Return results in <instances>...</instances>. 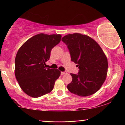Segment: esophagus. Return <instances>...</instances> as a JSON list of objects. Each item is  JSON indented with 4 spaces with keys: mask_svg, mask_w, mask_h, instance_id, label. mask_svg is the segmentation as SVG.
I'll return each instance as SVG.
<instances>
[{
    "mask_svg": "<svg viewBox=\"0 0 125 125\" xmlns=\"http://www.w3.org/2000/svg\"><path fill=\"white\" fill-rule=\"evenodd\" d=\"M67 73L66 72H61V75H64V74H67Z\"/></svg>",
    "mask_w": 125,
    "mask_h": 125,
    "instance_id": "obj_1",
    "label": "esophagus"
}]
</instances>
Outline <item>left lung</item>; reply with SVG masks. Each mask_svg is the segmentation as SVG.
Here are the masks:
<instances>
[{
  "instance_id": "1",
  "label": "left lung",
  "mask_w": 125,
  "mask_h": 125,
  "mask_svg": "<svg viewBox=\"0 0 125 125\" xmlns=\"http://www.w3.org/2000/svg\"><path fill=\"white\" fill-rule=\"evenodd\" d=\"M62 40L67 45L71 59L78 64V74L71 73L72 81L67 89L72 94L91 96L97 92L106 79L108 69L107 56L92 38L81 33L69 34Z\"/></svg>"
}]
</instances>
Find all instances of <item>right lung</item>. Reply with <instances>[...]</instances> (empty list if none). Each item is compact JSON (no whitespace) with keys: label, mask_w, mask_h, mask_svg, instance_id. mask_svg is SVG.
I'll use <instances>...</instances> for the list:
<instances>
[{"label":"right lung","mask_w":125,"mask_h":125,"mask_svg":"<svg viewBox=\"0 0 125 125\" xmlns=\"http://www.w3.org/2000/svg\"><path fill=\"white\" fill-rule=\"evenodd\" d=\"M61 34L40 33L25 42L17 52L15 75L24 92L39 97L52 91L55 81L61 75L58 69H46L51 51L61 42Z\"/></svg>","instance_id":"add662e5"}]
</instances>
